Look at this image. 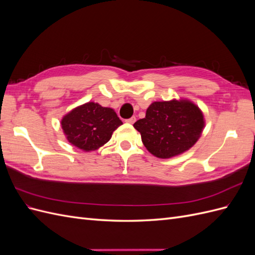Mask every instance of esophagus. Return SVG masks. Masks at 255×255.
I'll use <instances>...</instances> for the list:
<instances>
[{
  "label": "esophagus",
  "instance_id": "obj_1",
  "mask_svg": "<svg viewBox=\"0 0 255 255\" xmlns=\"http://www.w3.org/2000/svg\"><path fill=\"white\" fill-rule=\"evenodd\" d=\"M136 121V117H130V118H128V119H127L126 120V122H128V123H129V125H133V123Z\"/></svg>",
  "mask_w": 255,
  "mask_h": 255
}]
</instances>
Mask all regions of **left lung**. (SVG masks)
Returning <instances> with one entry per match:
<instances>
[{
	"label": "left lung",
	"instance_id": "1",
	"mask_svg": "<svg viewBox=\"0 0 255 255\" xmlns=\"http://www.w3.org/2000/svg\"><path fill=\"white\" fill-rule=\"evenodd\" d=\"M134 128L151 154L170 158L197 142L204 128V117L201 110L188 100L153 102L145 117L137 120Z\"/></svg>",
	"mask_w": 255,
	"mask_h": 255
}]
</instances>
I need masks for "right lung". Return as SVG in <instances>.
Masks as SVG:
<instances>
[{
  "label": "right lung",
  "mask_w": 255,
  "mask_h": 255,
  "mask_svg": "<svg viewBox=\"0 0 255 255\" xmlns=\"http://www.w3.org/2000/svg\"><path fill=\"white\" fill-rule=\"evenodd\" d=\"M121 125L122 121L113 109L95 102L78 106L61 120L68 141L85 152L95 151L105 144Z\"/></svg>",
  "instance_id": "obj_1"
}]
</instances>
